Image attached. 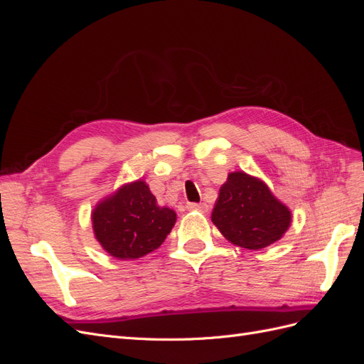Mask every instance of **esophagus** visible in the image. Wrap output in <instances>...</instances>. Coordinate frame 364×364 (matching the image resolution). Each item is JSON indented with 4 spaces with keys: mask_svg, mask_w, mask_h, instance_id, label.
<instances>
[{
    "mask_svg": "<svg viewBox=\"0 0 364 364\" xmlns=\"http://www.w3.org/2000/svg\"><path fill=\"white\" fill-rule=\"evenodd\" d=\"M186 208L191 209V211H200V213H206L208 211V205L206 203H188Z\"/></svg>",
    "mask_w": 364,
    "mask_h": 364,
    "instance_id": "obj_1",
    "label": "esophagus"
}]
</instances>
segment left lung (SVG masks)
I'll use <instances>...</instances> for the list:
<instances>
[{"instance_id": "left-lung-1", "label": "left lung", "mask_w": 364, "mask_h": 364, "mask_svg": "<svg viewBox=\"0 0 364 364\" xmlns=\"http://www.w3.org/2000/svg\"><path fill=\"white\" fill-rule=\"evenodd\" d=\"M211 218L230 243L258 250L285 234L291 214L274 199L266 183L238 171L230 173L220 188Z\"/></svg>"}]
</instances>
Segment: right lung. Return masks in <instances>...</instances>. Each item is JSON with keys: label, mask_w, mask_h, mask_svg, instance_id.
Here are the masks:
<instances>
[{"label": "right lung", "mask_w": 364, "mask_h": 364, "mask_svg": "<svg viewBox=\"0 0 364 364\" xmlns=\"http://www.w3.org/2000/svg\"><path fill=\"white\" fill-rule=\"evenodd\" d=\"M176 223V213L156 205L146 182L124 185L92 213L95 238L118 259H136L158 249Z\"/></svg>", "instance_id": "1"}]
</instances>
